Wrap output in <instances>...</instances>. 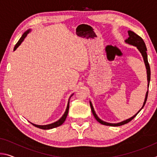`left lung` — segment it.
I'll return each instance as SVG.
<instances>
[{
  "label": "left lung",
  "instance_id": "obj_1",
  "mask_svg": "<svg viewBox=\"0 0 157 157\" xmlns=\"http://www.w3.org/2000/svg\"><path fill=\"white\" fill-rule=\"evenodd\" d=\"M128 34H129L128 39H127L124 41H125L127 44H128L129 45H132V46H136L137 48V49L139 50V52L141 53L143 58V60H144V63L145 64L146 70H147V86L149 87V84H150V64H149L148 60H147V52H146V51H147V48H146L145 44L144 41L143 40V39L141 38V37L139 36L136 33H134V32L129 30ZM147 95H148V89H147V91L146 92L145 100H144V102H143V107L136 114H135L134 116H133L132 117H131V118H129L128 119H127V120H125V121H123L121 122V123H107V122H105V121L101 120L99 117L97 116V114L95 113L94 107H93V105H92L91 101H90L89 102H90V106H91V108L92 113H93V114H94V116L95 117V118L96 119L98 122H99V123L102 124H105V125H107V126H113V127L121 126V125H123V124L129 123V122L131 121L133 118H134L137 114L140 112V111L142 109L143 107H144L145 105V102H146V101H147Z\"/></svg>",
  "mask_w": 157,
  "mask_h": 157
}]
</instances>
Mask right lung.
Instances as JSON below:
<instances>
[{
	"instance_id": "1",
	"label": "right lung",
	"mask_w": 157,
	"mask_h": 157,
	"mask_svg": "<svg viewBox=\"0 0 157 157\" xmlns=\"http://www.w3.org/2000/svg\"><path fill=\"white\" fill-rule=\"evenodd\" d=\"M30 30H28L25 32V33H23V34L22 35V36L21 37L19 40H18V41L17 43V44L15 45L14 46V50L20 46L21 44L22 43L23 41L24 40V39L26 37V36L28 35V34L30 33ZM73 94H72L71 95V97L72 96ZM70 97V98H71ZM70 98H69L68 100V105H67V107H66V111L64 112V113H63V115L62 116V118H61L60 119H59L57 121L55 122V123H51V124H46V125H39V124H33L30 123L32 124H33L34 126H35L36 127H38V128L39 129H52V128H55V127H59L60 125H62V124L64 123V121H66V117H67L68 116V109H69V101H70Z\"/></svg>"
}]
</instances>
